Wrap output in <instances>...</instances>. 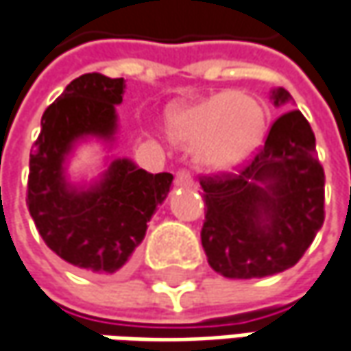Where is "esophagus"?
I'll return each mask as SVG.
<instances>
[{
	"label": "esophagus",
	"mask_w": 351,
	"mask_h": 351,
	"mask_svg": "<svg viewBox=\"0 0 351 351\" xmlns=\"http://www.w3.org/2000/svg\"><path fill=\"white\" fill-rule=\"evenodd\" d=\"M175 182H176V186H193V184H195L191 171H186V169H180V171L176 173Z\"/></svg>",
	"instance_id": "1"
}]
</instances>
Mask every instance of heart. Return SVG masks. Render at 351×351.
<instances>
[{
  "mask_svg": "<svg viewBox=\"0 0 351 351\" xmlns=\"http://www.w3.org/2000/svg\"><path fill=\"white\" fill-rule=\"evenodd\" d=\"M264 131V109L246 93L213 95L167 114L169 138L186 151L196 149L198 160L215 171L244 165L262 145Z\"/></svg>",
  "mask_w": 351,
  "mask_h": 351,
  "instance_id": "heart-1",
  "label": "heart"
}]
</instances>
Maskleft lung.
<instances>
[{"label": "left lung", "instance_id": "1", "mask_svg": "<svg viewBox=\"0 0 351 351\" xmlns=\"http://www.w3.org/2000/svg\"><path fill=\"white\" fill-rule=\"evenodd\" d=\"M270 99L276 107L292 103L284 87ZM324 180L316 136L298 109L280 114L238 171L200 176V240L213 270L248 280L292 268L324 224Z\"/></svg>", "mask_w": 351, "mask_h": 351}]
</instances>
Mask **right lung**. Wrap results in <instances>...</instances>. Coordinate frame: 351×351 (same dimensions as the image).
I'll return each mask as SVG.
<instances>
[{
    "mask_svg": "<svg viewBox=\"0 0 351 351\" xmlns=\"http://www.w3.org/2000/svg\"><path fill=\"white\" fill-rule=\"evenodd\" d=\"M123 93V79H73L45 109L29 155L27 206L39 234L57 256L89 272L113 274L131 260L173 182L171 173L151 175L129 158H114L89 189L67 182L65 158L77 141H113Z\"/></svg>",
    "mask_w": 351,
    "mask_h": 351,
    "instance_id": "right-lung-1",
    "label": "right lung"
}]
</instances>
